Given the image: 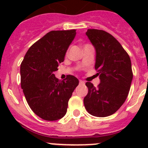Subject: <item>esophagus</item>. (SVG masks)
<instances>
[{
	"instance_id": "esophagus-1",
	"label": "esophagus",
	"mask_w": 148,
	"mask_h": 148,
	"mask_svg": "<svg viewBox=\"0 0 148 148\" xmlns=\"http://www.w3.org/2000/svg\"><path fill=\"white\" fill-rule=\"evenodd\" d=\"M79 84L80 85H84V82L82 80H79Z\"/></svg>"
}]
</instances>
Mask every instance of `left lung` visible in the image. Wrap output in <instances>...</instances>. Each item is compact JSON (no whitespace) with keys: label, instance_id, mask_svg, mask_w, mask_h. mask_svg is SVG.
Masks as SVG:
<instances>
[{"label":"left lung","instance_id":"8db88e82","mask_svg":"<svg viewBox=\"0 0 148 148\" xmlns=\"http://www.w3.org/2000/svg\"><path fill=\"white\" fill-rule=\"evenodd\" d=\"M86 34L96 50L95 69L100 83L97 87L89 82L86 83L88 93L84 104L92 115L107 117L116 112L127 97L133 77L130 58L109 33L88 29Z\"/></svg>","mask_w":148,"mask_h":148}]
</instances>
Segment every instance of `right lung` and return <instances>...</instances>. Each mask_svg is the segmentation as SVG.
Returning a JSON list of instances; mask_svg holds the SVG:
<instances>
[{
	"instance_id": "add662e5",
	"label": "right lung",
	"mask_w": 148,
	"mask_h": 148,
	"mask_svg": "<svg viewBox=\"0 0 148 148\" xmlns=\"http://www.w3.org/2000/svg\"><path fill=\"white\" fill-rule=\"evenodd\" d=\"M75 36V29L47 33L29 48L21 64V85L26 101L44 120H58L65 115L69 100L79 84L74 76L68 75L61 82L53 74Z\"/></svg>"
}]
</instances>
